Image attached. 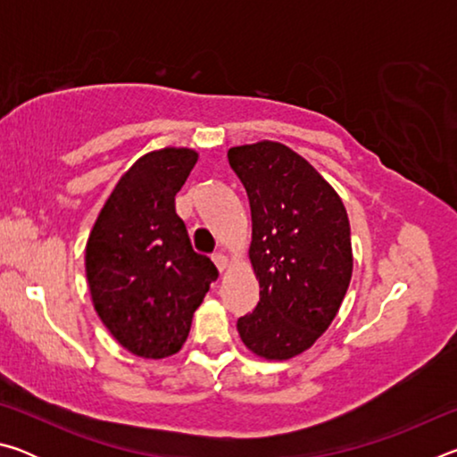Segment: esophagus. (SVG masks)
I'll return each mask as SVG.
<instances>
[{
  "mask_svg": "<svg viewBox=\"0 0 457 457\" xmlns=\"http://www.w3.org/2000/svg\"><path fill=\"white\" fill-rule=\"evenodd\" d=\"M213 262H215V266H218L220 272H226V268L229 266V260H228V256L223 252H215L213 253Z\"/></svg>",
  "mask_w": 457,
  "mask_h": 457,
  "instance_id": "obj_1",
  "label": "esophagus"
}]
</instances>
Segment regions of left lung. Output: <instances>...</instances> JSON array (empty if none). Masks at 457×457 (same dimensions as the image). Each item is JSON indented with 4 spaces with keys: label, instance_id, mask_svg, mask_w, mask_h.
<instances>
[{
    "label": "left lung",
    "instance_id": "8db88e82",
    "mask_svg": "<svg viewBox=\"0 0 457 457\" xmlns=\"http://www.w3.org/2000/svg\"><path fill=\"white\" fill-rule=\"evenodd\" d=\"M228 161L250 199L260 282V303L237 319V332L258 357L292 359L328 328L349 288V215L322 175L282 143L231 146Z\"/></svg>",
    "mask_w": 457,
    "mask_h": 457
}]
</instances>
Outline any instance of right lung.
Returning a JSON list of instances; mask_svg holds the SVG:
<instances>
[{
  "instance_id": "right-lung-1",
  "label": "right lung",
  "mask_w": 457,
  "mask_h": 457,
  "mask_svg": "<svg viewBox=\"0 0 457 457\" xmlns=\"http://www.w3.org/2000/svg\"><path fill=\"white\" fill-rule=\"evenodd\" d=\"M193 149L143 154L120 177L87 244L90 296L108 332L137 357L165 359L187 340L218 268L191 247L175 195Z\"/></svg>"
}]
</instances>
